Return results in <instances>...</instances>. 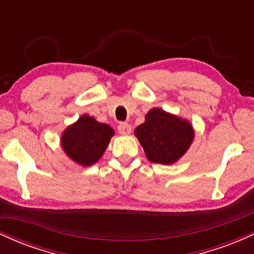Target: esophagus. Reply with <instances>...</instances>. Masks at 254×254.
I'll return each mask as SVG.
<instances>
[{"label": "esophagus", "instance_id": "esophagus-1", "mask_svg": "<svg viewBox=\"0 0 254 254\" xmlns=\"http://www.w3.org/2000/svg\"><path fill=\"white\" fill-rule=\"evenodd\" d=\"M118 132L121 135H129L131 132V127L127 123H121L118 125Z\"/></svg>", "mask_w": 254, "mask_h": 254}]
</instances>
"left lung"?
<instances>
[{
  "mask_svg": "<svg viewBox=\"0 0 254 254\" xmlns=\"http://www.w3.org/2000/svg\"><path fill=\"white\" fill-rule=\"evenodd\" d=\"M135 135L151 162L171 165L188 151L194 132L190 122L161 109H151Z\"/></svg>",
  "mask_w": 254,
  "mask_h": 254,
  "instance_id": "left-lung-1",
  "label": "left lung"
}]
</instances>
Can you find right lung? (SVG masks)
Returning <instances> with one entry per match:
<instances>
[{
    "label": "right lung",
    "mask_w": 254,
    "mask_h": 254,
    "mask_svg": "<svg viewBox=\"0 0 254 254\" xmlns=\"http://www.w3.org/2000/svg\"><path fill=\"white\" fill-rule=\"evenodd\" d=\"M113 135L115 131L109 125L83 115L64 130L61 144L72 161L87 167L94 165L103 156Z\"/></svg>",
    "instance_id": "add662e5"
}]
</instances>
